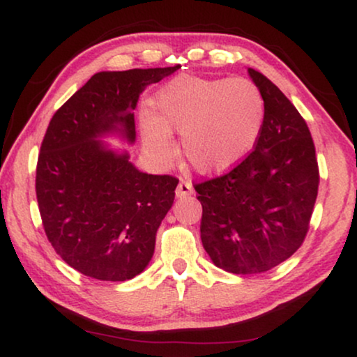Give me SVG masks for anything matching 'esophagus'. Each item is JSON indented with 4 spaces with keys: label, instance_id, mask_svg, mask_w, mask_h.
Masks as SVG:
<instances>
[{
    "label": "esophagus",
    "instance_id": "34e87169",
    "mask_svg": "<svg viewBox=\"0 0 357 357\" xmlns=\"http://www.w3.org/2000/svg\"><path fill=\"white\" fill-rule=\"evenodd\" d=\"M193 193V187L192 183L188 182V180H180L177 190H175V195H177L178 198H183V197H188V195Z\"/></svg>",
    "mask_w": 357,
    "mask_h": 357
}]
</instances>
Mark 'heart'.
Returning a JSON list of instances; mask_svg holds the SVG:
<instances>
[{
	"instance_id": "1",
	"label": "heart",
	"mask_w": 357,
	"mask_h": 357,
	"mask_svg": "<svg viewBox=\"0 0 357 357\" xmlns=\"http://www.w3.org/2000/svg\"><path fill=\"white\" fill-rule=\"evenodd\" d=\"M154 109L155 115L139 119L146 148L169 159L177 131L185 160L202 175L238 167L255 149L266 116L261 92L248 79L178 76L158 92Z\"/></svg>"
}]
</instances>
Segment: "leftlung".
I'll return each instance as SVG.
<instances>
[{"label": "left lung", "instance_id": "left-lung-1", "mask_svg": "<svg viewBox=\"0 0 357 357\" xmlns=\"http://www.w3.org/2000/svg\"><path fill=\"white\" fill-rule=\"evenodd\" d=\"M247 71L266 105L255 151L229 174L195 185L204 250L234 275H257L287 260L304 242L319 192L309 126L266 76Z\"/></svg>", "mask_w": 357, "mask_h": 357}]
</instances>
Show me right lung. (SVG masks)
<instances>
[{"label": "right lung", "instance_id": "right-lung-1", "mask_svg": "<svg viewBox=\"0 0 357 357\" xmlns=\"http://www.w3.org/2000/svg\"><path fill=\"white\" fill-rule=\"evenodd\" d=\"M178 68L96 73L50 120L37 162L38 209L55 252L82 275L126 281L154 255L178 180L141 172L128 151L102 138L133 144L141 92Z\"/></svg>", "mask_w": 357, "mask_h": 357}]
</instances>
